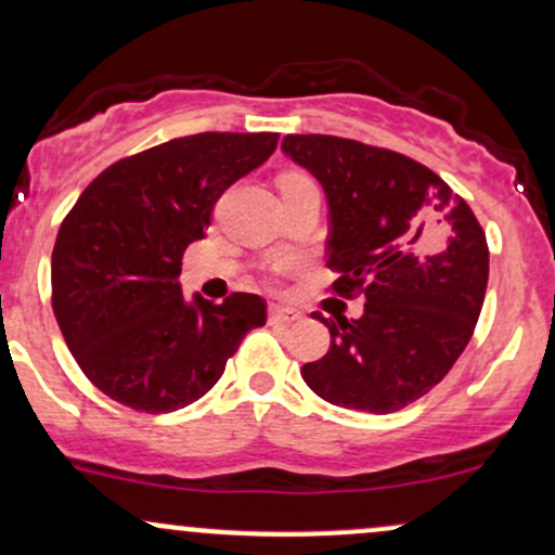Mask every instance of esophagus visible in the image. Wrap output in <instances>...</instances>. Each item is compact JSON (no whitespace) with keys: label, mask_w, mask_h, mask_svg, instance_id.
I'll return each mask as SVG.
<instances>
[{"label":"esophagus","mask_w":555,"mask_h":555,"mask_svg":"<svg viewBox=\"0 0 555 555\" xmlns=\"http://www.w3.org/2000/svg\"><path fill=\"white\" fill-rule=\"evenodd\" d=\"M300 319H302V313H300V310H295V308L271 306V310H268V321H271V324L289 326V324H295V321H300Z\"/></svg>","instance_id":"obj_1"}]
</instances>
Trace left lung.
Segmentation results:
<instances>
[{"instance_id":"obj_1","label":"left lung","mask_w":555,"mask_h":555,"mask_svg":"<svg viewBox=\"0 0 555 555\" xmlns=\"http://www.w3.org/2000/svg\"><path fill=\"white\" fill-rule=\"evenodd\" d=\"M282 150L326 194L332 289L366 295L361 319L313 315L332 347L302 379L332 405L400 411L472 339L490 273L485 231L435 170L400 152L324 133H289Z\"/></svg>"}]
</instances>
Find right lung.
I'll return each mask as SVG.
<instances>
[{
    "mask_svg": "<svg viewBox=\"0 0 555 555\" xmlns=\"http://www.w3.org/2000/svg\"><path fill=\"white\" fill-rule=\"evenodd\" d=\"M279 133H194L124 157L83 189L52 249V308L96 389L144 413L179 411L221 379L263 297L210 302L179 284L218 197L263 166Z\"/></svg>",
    "mask_w": 555,
    "mask_h": 555,
    "instance_id": "add662e5",
    "label": "right lung"
}]
</instances>
